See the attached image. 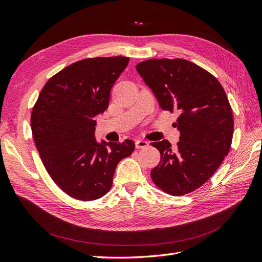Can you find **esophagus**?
Returning a JSON list of instances; mask_svg holds the SVG:
<instances>
[{
  "label": "esophagus",
  "instance_id": "34e87169",
  "mask_svg": "<svg viewBox=\"0 0 262 262\" xmlns=\"http://www.w3.org/2000/svg\"><path fill=\"white\" fill-rule=\"evenodd\" d=\"M148 142H146V140H140V139H138V140H136L135 142V146H136V148L137 149H142V148H146V147H148Z\"/></svg>",
  "mask_w": 262,
  "mask_h": 262
}]
</instances>
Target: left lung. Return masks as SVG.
Segmentation results:
<instances>
[{
	"label": "left lung",
	"mask_w": 262,
	"mask_h": 262,
	"mask_svg": "<svg viewBox=\"0 0 262 262\" xmlns=\"http://www.w3.org/2000/svg\"><path fill=\"white\" fill-rule=\"evenodd\" d=\"M136 71L162 110L179 114L176 148L166 139L151 143L160 152L151 179L169 195H186L203 186L229 152L233 135L229 100L216 77L184 58L147 59Z\"/></svg>",
	"instance_id": "obj_1"
}]
</instances>
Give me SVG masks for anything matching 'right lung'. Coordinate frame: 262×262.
<instances>
[{"instance_id": "obj_1", "label": "right lung", "mask_w": 262, "mask_h": 262, "mask_svg": "<svg viewBox=\"0 0 262 262\" xmlns=\"http://www.w3.org/2000/svg\"><path fill=\"white\" fill-rule=\"evenodd\" d=\"M129 57L80 59L52 76L31 114L32 135L42 163L67 195L96 200L112 188L118 163L132 155L135 143L98 144L95 116L110 103L111 90Z\"/></svg>"}]
</instances>
